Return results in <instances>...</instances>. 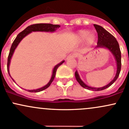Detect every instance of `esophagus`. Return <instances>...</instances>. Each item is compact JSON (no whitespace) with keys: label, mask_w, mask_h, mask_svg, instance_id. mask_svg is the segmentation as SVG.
Here are the masks:
<instances>
[{"label":"esophagus","mask_w":129,"mask_h":129,"mask_svg":"<svg viewBox=\"0 0 129 129\" xmlns=\"http://www.w3.org/2000/svg\"><path fill=\"white\" fill-rule=\"evenodd\" d=\"M76 56H77L76 53H71V54H70V55H69L68 56H67V59H71V58H74L76 57Z\"/></svg>","instance_id":"esophagus-1"}]
</instances>
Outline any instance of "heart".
<instances>
[{
	"label": "heart",
	"mask_w": 129,
	"mask_h": 129,
	"mask_svg": "<svg viewBox=\"0 0 129 129\" xmlns=\"http://www.w3.org/2000/svg\"><path fill=\"white\" fill-rule=\"evenodd\" d=\"M76 39L79 42H82L85 39V45L87 47L92 45L96 39V36L93 33H90L87 30H79L76 34Z\"/></svg>",
	"instance_id": "b5f03b06"
}]
</instances>
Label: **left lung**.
<instances>
[{"mask_svg": "<svg viewBox=\"0 0 129 129\" xmlns=\"http://www.w3.org/2000/svg\"><path fill=\"white\" fill-rule=\"evenodd\" d=\"M93 26L98 33L97 45L95 47V49L100 48H106V49L108 50L109 52L113 54L115 58V60H116V66H117L116 76H114V79L108 84H107V85L104 87H100V88L90 87L87 85V84H85L81 80L77 71H76L75 73V77L77 81L84 88L92 91H100L108 88L109 86H111L116 81L117 77H119V73L120 72V69H121V53H120L119 45L118 42H117L116 38L112 34H111L105 29H104L102 26L97 25V24H93Z\"/></svg>", "mask_w": 129, "mask_h": 129, "instance_id": "1", "label": "left lung"}]
</instances>
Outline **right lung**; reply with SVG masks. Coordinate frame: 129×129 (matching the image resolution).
<instances>
[{"label": "right lung", "mask_w": 129, "mask_h": 129, "mask_svg": "<svg viewBox=\"0 0 129 129\" xmlns=\"http://www.w3.org/2000/svg\"><path fill=\"white\" fill-rule=\"evenodd\" d=\"M60 27V26L58 25V24H48V23H40V24H33V25L27 26V27L24 30H23V31L21 32L20 33H19L18 34V36H16V39L13 41V44H12V47L10 48V50L9 57H8V61H7V71L8 73H9V76H10V74L9 71V67H10V64L11 59H12V56H13V53H14V52L16 49L17 46L18 45V44H20L21 41H22L24 37H25L26 36H27L28 34H29L30 33H33V32H49V33H53L58 28ZM64 62V60L62 61L61 62L58 63L55 66V67L53 68V71H52V77H51L50 80L49 82L46 84L45 85H44V87H41L39 88H37V89H34V90H27V91L30 92H41V91L44 90L47 88L50 85V84H52V82H53L54 78L55 77V74H56V70H57L58 68L60 66L61 64H63ZM12 78V77H11ZM12 80L13 81H15L13 80V78H12ZM16 83V82H15ZM26 90V89H25Z\"/></svg>", "instance_id": "right-lung-1"}]
</instances>
